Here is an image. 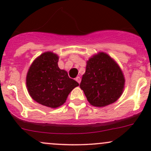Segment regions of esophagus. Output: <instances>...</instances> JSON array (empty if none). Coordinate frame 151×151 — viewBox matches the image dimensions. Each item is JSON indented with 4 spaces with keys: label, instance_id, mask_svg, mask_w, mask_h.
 Masks as SVG:
<instances>
[{
    "label": "esophagus",
    "instance_id": "1",
    "mask_svg": "<svg viewBox=\"0 0 151 151\" xmlns=\"http://www.w3.org/2000/svg\"><path fill=\"white\" fill-rule=\"evenodd\" d=\"M75 80H76V81H77L78 83H80V82H81V78H80V77H76Z\"/></svg>",
    "mask_w": 151,
    "mask_h": 151
}]
</instances>
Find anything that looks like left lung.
<instances>
[{
  "instance_id": "8db88e82",
  "label": "left lung",
  "mask_w": 151,
  "mask_h": 151,
  "mask_svg": "<svg viewBox=\"0 0 151 151\" xmlns=\"http://www.w3.org/2000/svg\"><path fill=\"white\" fill-rule=\"evenodd\" d=\"M125 85L123 73L114 59L100 52L87 60L80 88L94 106H105L121 97Z\"/></svg>"
}]
</instances>
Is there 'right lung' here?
Instances as JSON below:
<instances>
[{"instance_id": "obj_1", "label": "right lung", "mask_w": 151, "mask_h": 151, "mask_svg": "<svg viewBox=\"0 0 151 151\" xmlns=\"http://www.w3.org/2000/svg\"><path fill=\"white\" fill-rule=\"evenodd\" d=\"M59 57L52 52H45L36 58L26 76L28 93L35 101L50 108L66 102L68 94L79 85L68 77L66 71L58 65Z\"/></svg>"}]
</instances>
